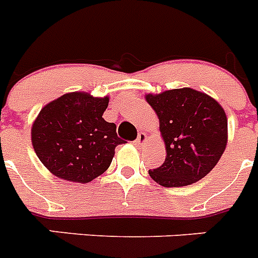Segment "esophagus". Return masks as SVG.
I'll return each instance as SVG.
<instances>
[{"mask_svg": "<svg viewBox=\"0 0 258 258\" xmlns=\"http://www.w3.org/2000/svg\"><path fill=\"white\" fill-rule=\"evenodd\" d=\"M145 140H147V135H145L144 132H140V134L138 135V138H136L135 144L136 145H142V144H144Z\"/></svg>", "mask_w": 258, "mask_h": 258, "instance_id": "1", "label": "esophagus"}]
</instances>
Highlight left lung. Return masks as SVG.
Instances as JSON below:
<instances>
[{
	"label": "left lung",
	"instance_id": "1",
	"mask_svg": "<svg viewBox=\"0 0 258 258\" xmlns=\"http://www.w3.org/2000/svg\"><path fill=\"white\" fill-rule=\"evenodd\" d=\"M166 145L165 162L149 170L163 187L199 182L217 165L227 143V118L218 102L192 88L148 95Z\"/></svg>",
	"mask_w": 258,
	"mask_h": 258
}]
</instances>
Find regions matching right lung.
I'll use <instances>...</instances> for the list:
<instances>
[{
	"label": "right lung",
	"instance_id": "right-lung-1",
	"mask_svg": "<svg viewBox=\"0 0 258 258\" xmlns=\"http://www.w3.org/2000/svg\"><path fill=\"white\" fill-rule=\"evenodd\" d=\"M107 104V97L74 92L42 107L32 126V145L49 171L79 183L106 171L123 142L115 124L102 118Z\"/></svg>",
	"mask_w": 258,
	"mask_h": 258
}]
</instances>
